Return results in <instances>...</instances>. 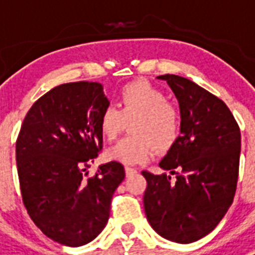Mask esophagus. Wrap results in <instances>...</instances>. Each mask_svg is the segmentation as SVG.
Here are the masks:
<instances>
[{
  "instance_id": "34e87169",
  "label": "esophagus",
  "mask_w": 255,
  "mask_h": 255,
  "mask_svg": "<svg viewBox=\"0 0 255 255\" xmlns=\"http://www.w3.org/2000/svg\"><path fill=\"white\" fill-rule=\"evenodd\" d=\"M137 170L135 169V168H132V167H126V174H127V177L128 176H131V174L136 173Z\"/></svg>"
}]
</instances>
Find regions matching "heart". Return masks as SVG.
Returning <instances> with one entry per match:
<instances>
[{"instance_id": "b5f03b06", "label": "heart", "mask_w": 255, "mask_h": 255, "mask_svg": "<svg viewBox=\"0 0 255 255\" xmlns=\"http://www.w3.org/2000/svg\"><path fill=\"white\" fill-rule=\"evenodd\" d=\"M133 135L120 140L107 151V157L126 165H136L152 157L155 145L170 147L177 139L181 126L180 112L167 102V95L149 82L136 81L119 91V108L107 104L99 116L100 133L114 140L129 122Z\"/></svg>"}]
</instances>
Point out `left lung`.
<instances>
[{
	"label": "left lung",
	"mask_w": 255,
	"mask_h": 255,
	"mask_svg": "<svg viewBox=\"0 0 255 255\" xmlns=\"http://www.w3.org/2000/svg\"><path fill=\"white\" fill-rule=\"evenodd\" d=\"M180 106L176 141L160 161L170 174L144 170V210L149 225L165 240L190 244L218 225L233 202L238 180L241 132L217 96L178 75H160Z\"/></svg>",
	"instance_id": "obj_1"
}]
</instances>
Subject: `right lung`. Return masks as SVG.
Segmentation results:
<instances>
[{
	"label": "right lung",
	"mask_w": 255,
	"mask_h": 255,
	"mask_svg": "<svg viewBox=\"0 0 255 255\" xmlns=\"http://www.w3.org/2000/svg\"><path fill=\"white\" fill-rule=\"evenodd\" d=\"M103 86L74 82L54 87L26 114L15 143L22 200L42 233L61 245L91 242L110 217L114 192L126 177L118 161L85 173L103 148Z\"/></svg>",
	"instance_id": "1"
}]
</instances>
